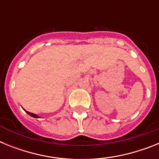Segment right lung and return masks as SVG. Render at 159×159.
<instances>
[{
    "label": "right lung",
    "mask_w": 159,
    "mask_h": 159,
    "mask_svg": "<svg viewBox=\"0 0 159 159\" xmlns=\"http://www.w3.org/2000/svg\"><path fill=\"white\" fill-rule=\"evenodd\" d=\"M26 112H27V113L29 114V116H32V117H35V118H39V117H38L37 116H36V115H35V114H33V113H31V112H29V111H26Z\"/></svg>",
    "instance_id": "add662e5"
}]
</instances>
